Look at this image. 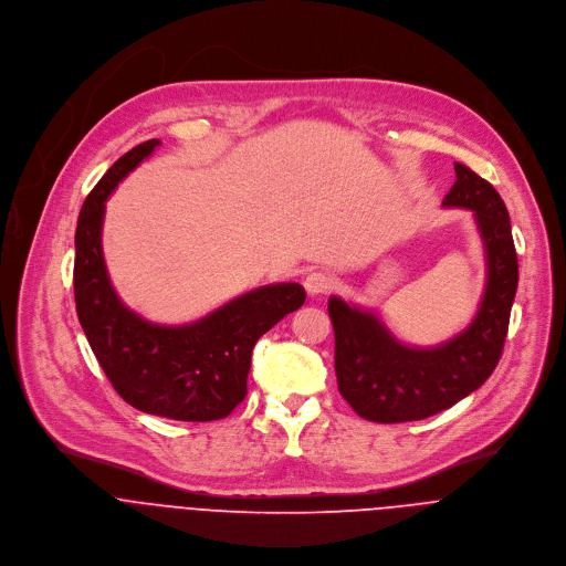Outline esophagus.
<instances>
[{"instance_id":"obj_1","label":"esophagus","mask_w":566,"mask_h":566,"mask_svg":"<svg viewBox=\"0 0 566 566\" xmlns=\"http://www.w3.org/2000/svg\"><path fill=\"white\" fill-rule=\"evenodd\" d=\"M332 276L327 274V272H321V270H314V272H310L307 276H305V281H303V285H305V290H307V294H312V296H316V294H325L329 287H332Z\"/></svg>"}]
</instances>
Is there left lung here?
<instances>
[{"label": "left lung", "instance_id": "1", "mask_svg": "<svg viewBox=\"0 0 566 566\" xmlns=\"http://www.w3.org/2000/svg\"><path fill=\"white\" fill-rule=\"evenodd\" d=\"M455 176L443 207L471 209L486 250V290L464 332L434 348H410L377 314L338 296L327 301L338 392L368 421H417L455 406L491 377L502 357L517 290L509 211L495 187L473 169L455 163Z\"/></svg>", "mask_w": 566, "mask_h": 566}]
</instances>
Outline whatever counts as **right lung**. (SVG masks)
Wrapping results in <instances>:
<instances>
[{"mask_svg":"<svg viewBox=\"0 0 566 566\" xmlns=\"http://www.w3.org/2000/svg\"><path fill=\"white\" fill-rule=\"evenodd\" d=\"M156 147L158 138L147 140L113 163L80 209L73 265L77 318L97 364L127 403L167 419L213 421L245 399L256 342L305 303V290L298 283L263 285L187 325H158L129 310L113 290L102 256L104 202Z\"/></svg>","mask_w":566,"mask_h":566,"instance_id":"1","label":"right lung"}]
</instances>
